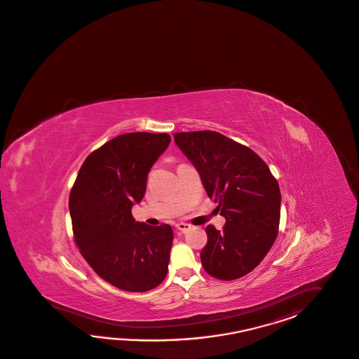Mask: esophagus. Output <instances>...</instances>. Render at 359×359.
<instances>
[{
  "label": "esophagus",
  "instance_id": "1",
  "mask_svg": "<svg viewBox=\"0 0 359 359\" xmlns=\"http://www.w3.org/2000/svg\"><path fill=\"white\" fill-rule=\"evenodd\" d=\"M176 229H179L180 232H188L189 229H191V226L188 224V223H183V222H180V223H177L175 226Z\"/></svg>",
  "mask_w": 359,
  "mask_h": 359
}]
</instances>
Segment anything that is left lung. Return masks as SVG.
<instances>
[{
	"mask_svg": "<svg viewBox=\"0 0 359 359\" xmlns=\"http://www.w3.org/2000/svg\"><path fill=\"white\" fill-rule=\"evenodd\" d=\"M174 139L226 218L222 231L206 227L202 266L217 279H238L261 263L276 240L279 184L252 149L219 132H179Z\"/></svg>",
	"mask_w": 359,
	"mask_h": 359,
	"instance_id": "1",
	"label": "left lung"
}]
</instances>
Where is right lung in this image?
Listing matches in <instances>:
<instances>
[{"mask_svg": "<svg viewBox=\"0 0 359 359\" xmlns=\"http://www.w3.org/2000/svg\"><path fill=\"white\" fill-rule=\"evenodd\" d=\"M171 141L167 133L132 132L88 156L70 193L80 253L100 278L127 292H147L168 271L174 232L168 224L135 222L151 166Z\"/></svg>", "mask_w": 359, "mask_h": 359, "instance_id": "right-lung-1", "label": "right lung"}]
</instances>
